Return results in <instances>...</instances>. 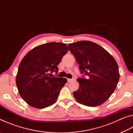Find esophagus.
<instances>
[{"label":"esophagus","mask_w":133,"mask_h":133,"mask_svg":"<svg viewBox=\"0 0 133 133\" xmlns=\"http://www.w3.org/2000/svg\"><path fill=\"white\" fill-rule=\"evenodd\" d=\"M74 80H75V78H68V79H67V81H68V82H69V83H70V82H72V81H73Z\"/></svg>","instance_id":"obj_1"}]
</instances>
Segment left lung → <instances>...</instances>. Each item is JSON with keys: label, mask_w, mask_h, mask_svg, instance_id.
I'll use <instances>...</instances> for the list:
<instances>
[{"label": "left lung", "mask_w": 133, "mask_h": 133, "mask_svg": "<svg viewBox=\"0 0 133 133\" xmlns=\"http://www.w3.org/2000/svg\"><path fill=\"white\" fill-rule=\"evenodd\" d=\"M68 47L79 64L81 73L87 77L77 78L79 88L73 92L74 97L86 106L102 104L113 93L120 78L115 59L102 46L92 42H77L69 44Z\"/></svg>", "instance_id": "1"}]
</instances>
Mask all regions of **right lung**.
I'll use <instances>...</instances> for the list:
<instances>
[{"instance_id": "1", "label": "right lung", "mask_w": 133, "mask_h": 133, "mask_svg": "<svg viewBox=\"0 0 133 133\" xmlns=\"http://www.w3.org/2000/svg\"><path fill=\"white\" fill-rule=\"evenodd\" d=\"M69 49L63 43L50 42L36 47L24 56L18 68L16 83L20 95L30 106L43 109L53 104L67 82L51 77Z\"/></svg>"}]
</instances>
